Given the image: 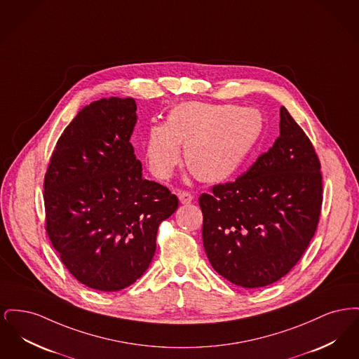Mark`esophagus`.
<instances>
[{"mask_svg": "<svg viewBox=\"0 0 359 359\" xmlns=\"http://www.w3.org/2000/svg\"><path fill=\"white\" fill-rule=\"evenodd\" d=\"M177 196H179V201H180L182 205H188V203H191L194 201V196L187 191H180L177 194Z\"/></svg>", "mask_w": 359, "mask_h": 359, "instance_id": "esophagus-1", "label": "esophagus"}]
</instances>
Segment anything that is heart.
<instances>
[{"label": "heart", "instance_id": "obj_1", "mask_svg": "<svg viewBox=\"0 0 359 359\" xmlns=\"http://www.w3.org/2000/svg\"><path fill=\"white\" fill-rule=\"evenodd\" d=\"M264 120L253 107L180 103L164 123L149 126L144 157L149 172L168 180L182 161L205 182H221L243 165L261 136Z\"/></svg>", "mask_w": 359, "mask_h": 359}]
</instances>
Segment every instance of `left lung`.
<instances>
[{
	"label": "left lung",
	"mask_w": 359,
	"mask_h": 359,
	"mask_svg": "<svg viewBox=\"0 0 359 359\" xmlns=\"http://www.w3.org/2000/svg\"><path fill=\"white\" fill-rule=\"evenodd\" d=\"M322 202L319 157L281 106L273 147L236 182L214 186L199 198L210 264L242 288L273 284L307 250Z\"/></svg>",
	"instance_id": "left-lung-1"
}]
</instances>
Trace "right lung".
<instances>
[{"mask_svg": "<svg viewBox=\"0 0 359 359\" xmlns=\"http://www.w3.org/2000/svg\"><path fill=\"white\" fill-rule=\"evenodd\" d=\"M133 98L85 106L52 152L44 177L46 230L79 283L116 292L148 269L160 223L179 205L171 191L142 177L130 144Z\"/></svg>", "mask_w": 359, "mask_h": 359, "instance_id": "right-lung-1", "label": "right lung"}]
</instances>
